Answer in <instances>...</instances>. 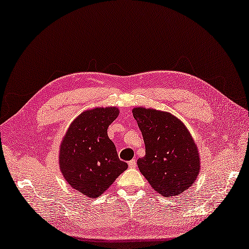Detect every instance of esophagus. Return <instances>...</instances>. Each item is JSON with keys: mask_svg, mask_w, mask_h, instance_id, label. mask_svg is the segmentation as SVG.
I'll return each mask as SVG.
<instances>
[{"mask_svg": "<svg viewBox=\"0 0 249 249\" xmlns=\"http://www.w3.org/2000/svg\"><path fill=\"white\" fill-rule=\"evenodd\" d=\"M128 163H129L130 168H135L136 165H137V161H136V160H131Z\"/></svg>", "mask_w": 249, "mask_h": 249, "instance_id": "obj_1", "label": "esophagus"}]
</instances>
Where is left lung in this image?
<instances>
[{
	"instance_id": "obj_1",
	"label": "left lung",
	"mask_w": 249,
	"mask_h": 249,
	"mask_svg": "<svg viewBox=\"0 0 249 249\" xmlns=\"http://www.w3.org/2000/svg\"><path fill=\"white\" fill-rule=\"evenodd\" d=\"M133 116L142 131L145 155L137 160L139 171L162 196L180 195L197 178L196 145L184 124L167 112L136 107Z\"/></svg>"
}]
</instances>
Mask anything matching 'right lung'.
<instances>
[{
    "instance_id": "add662e5",
    "label": "right lung",
    "mask_w": 249,
    "mask_h": 249,
    "mask_svg": "<svg viewBox=\"0 0 249 249\" xmlns=\"http://www.w3.org/2000/svg\"><path fill=\"white\" fill-rule=\"evenodd\" d=\"M117 107H97L78 116L63 138L59 163L64 178L81 195L98 197L128 168L120 160L107 128Z\"/></svg>"
}]
</instances>
